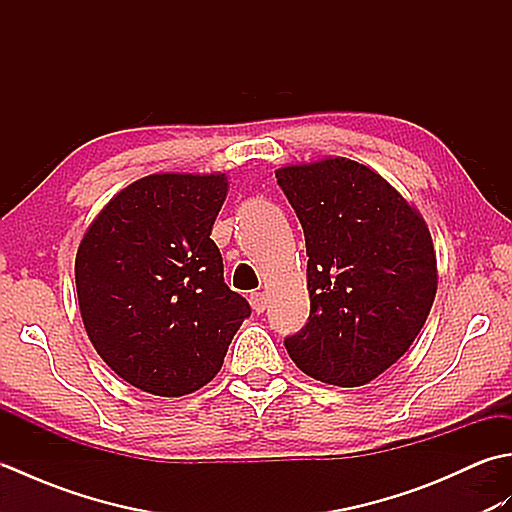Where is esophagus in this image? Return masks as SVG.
I'll return each mask as SVG.
<instances>
[{
  "label": "esophagus",
  "mask_w": 512,
  "mask_h": 512,
  "mask_svg": "<svg viewBox=\"0 0 512 512\" xmlns=\"http://www.w3.org/2000/svg\"><path fill=\"white\" fill-rule=\"evenodd\" d=\"M250 308H253L257 314H262L268 308V297L264 292H253V295H250Z\"/></svg>",
  "instance_id": "34e87169"
}]
</instances>
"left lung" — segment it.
Here are the masks:
<instances>
[{
  "mask_svg": "<svg viewBox=\"0 0 512 512\" xmlns=\"http://www.w3.org/2000/svg\"><path fill=\"white\" fill-rule=\"evenodd\" d=\"M306 235L310 319L284 341L303 374L361 387L416 341L438 290L422 213L361 162L328 156L275 171Z\"/></svg>",
  "mask_w": 512,
  "mask_h": 512,
  "instance_id": "1",
  "label": "left lung"
}]
</instances>
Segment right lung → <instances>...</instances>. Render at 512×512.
I'll return each instance as SVG.
<instances>
[{"label": "right lung", "mask_w": 512, "mask_h": 512, "mask_svg": "<svg viewBox=\"0 0 512 512\" xmlns=\"http://www.w3.org/2000/svg\"><path fill=\"white\" fill-rule=\"evenodd\" d=\"M226 173H151L118 191L74 259L81 319L125 383L187 396L211 383L250 306L211 239Z\"/></svg>", "instance_id": "right-lung-1"}]
</instances>
